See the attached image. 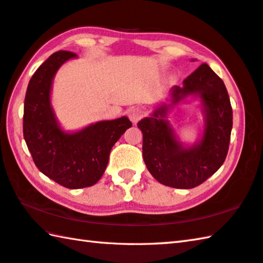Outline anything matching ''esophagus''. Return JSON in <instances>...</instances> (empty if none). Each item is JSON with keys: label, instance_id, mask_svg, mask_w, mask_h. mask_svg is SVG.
<instances>
[{"label": "esophagus", "instance_id": "34e87169", "mask_svg": "<svg viewBox=\"0 0 263 263\" xmlns=\"http://www.w3.org/2000/svg\"><path fill=\"white\" fill-rule=\"evenodd\" d=\"M127 116L133 123H137L143 116V110L140 107H132L128 109Z\"/></svg>", "mask_w": 263, "mask_h": 263}]
</instances>
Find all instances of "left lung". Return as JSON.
I'll list each match as a JSON object with an SVG mask.
<instances>
[{"label":"left lung","mask_w":263,"mask_h":263,"mask_svg":"<svg viewBox=\"0 0 263 263\" xmlns=\"http://www.w3.org/2000/svg\"><path fill=\"white\" fill-rule=\"evenodd\" d=\"M189 95L201 98L205 123L201 140L188 147L177 140L165 118L168 107ZM138 127L143 136V161L158 182L179 189L199 186L218 171L228 154L233 109L223 81L202 64L181 87H172L171 104L158 107Z\"/></svg>","instance_id":"left-lung-1"}]
</instances>
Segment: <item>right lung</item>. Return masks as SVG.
Wrapping results in <instances>:
<instances>
[{
	"instance_id": "right-lung-1",
	"label": "right lung",
	"mask_w": 263,
	"mask_h": 263,
	"mask_svg": "<svg viewBox=\"0 0 263 263\" xmlns=\"http://www.w3.org/2000/svg\"><path fill=\"white\" fill-rule=\"evenodd\" d=\"M69 51L51 54L30 79L24 105V138L41 172L69 189L93 186L107 167L112 146L132 123L126 116L101 121L77 132H65L51 106L53 77Z\"/></svg>"
}]
</instances>
